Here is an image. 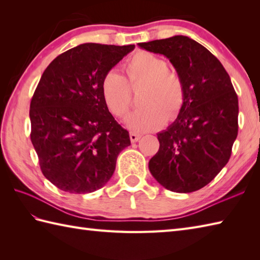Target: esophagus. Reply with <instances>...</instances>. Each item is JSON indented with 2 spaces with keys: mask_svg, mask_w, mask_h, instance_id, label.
Masks as SVG:
<instances>
[{
  "mask_svg": "<svg viewBox=\"0 0 260 260\" xmlns=\"http://www.w3.org/2000/svg\"><path fill=\"white\" fill-rule=\"evenodd\" d=\"M129 137H131V141L134 143V142H137V141H140V140H141L142 134L135 133V132H131V133H129Z\"/></svg>",
  "mask_w": 260,
  "mask_h": 260,
  "instance_id": "1",
  "label": "esophagus"
}]
</instances>
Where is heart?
Wrapping results in <instances>:
<instances>
[{
	"instance_id": "1",
	"label": "heart",
	"mask_w": 260,
	"mask_h": 260,
	"mask_svg": "<svg viewBox=\"0 0 260 260\" xmlns=\"http://www.w3.org/2000/svg\"><path fill=\"white\" fill-rule=\"evenodd\" d=\"M127 79L116 70L104 76L101 85L103 101L113 115L123 117L129 108L132 87L145 85L141 104L144 107L133 110L125 118V125L136 133L158 129L168 118L181 112L185 101L183 78L169 69L164 58L147 51H139L125 62Z\"/></svg>"
}]
</instances>
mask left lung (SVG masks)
<instances>
[{
  "instance_id": "left-lung-1",
  "label": "left lung",
  "mask_w": 260,
  "mask_h": 260,
  "mask_svg": "<svg viewBox=\"0 0 260 260\" xmlns=\"http://www.w3.org/2000/svg\"><path fill=\"white\" fill-rule=\"evenodd\" d=\"M164 54L181 75L185 101L178 118L157 134L159 148L148 169L165 189L200 190L228 163L238 135V96L221 62L184 36L139 43Z\"/></svg>"
}]
</instances>
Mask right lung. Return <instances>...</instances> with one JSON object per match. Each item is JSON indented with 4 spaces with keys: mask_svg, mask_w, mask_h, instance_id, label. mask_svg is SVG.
Listing matches in <instances>:
<instances>
[{
    "mask_svg": "<svg viewBox=\"0 0 260 260\" xmlns=\"http://www.w3.org/2000/svg\"><path fill=\"white\" fill-rule=\"evenodd\" d=\"M134 48L84 43L59 54L42 74L30 104V136L43 175L58 189L78 194L101 189L131 145L101 85Z\"/></svg>",
    "mask_w": 260,
    "mask_h": 260,
    "instance_id": "1",
    "label": "right lung"
}]
</instances>
